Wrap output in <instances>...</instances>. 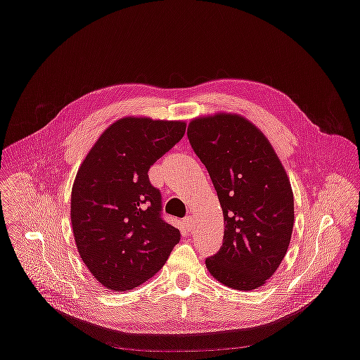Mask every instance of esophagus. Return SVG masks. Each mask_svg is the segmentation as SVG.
Returning a JSON list of instances; mask_svg holds the SVG:
<instances>
[{
    "label": "esophagus",
    "mask_w": 360,
    "mask_h": 360,
    "mask_svg": "<svg viewBox=\"0 0 360 360\" xmlns=\"http://www.w3.org/2000/svg\"><path fill=\"white\" fill-rule=\"evenodd\" d=\"M184 224H185L186 230L191 231V230L193 229V219H192V216H186V217L184 219Z\"/></svg>",
    "instance_id": "obj_1"
}]
</instances>
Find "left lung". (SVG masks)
Here are the masks:
<instances>
[{
	"label": "left lung",
	"instance_id": "obj_1",
	"mask_svg": "<svg viewBox=\"0 0 360 360\" xmlns=\"http://www.w3.org/2000/svg\"><path fill=\"white\" fill-rule=\"evenodd\" d=\"M188 139L206 167L224 217L220 250L206 259L223 285L252 291L281 264L292 234L294 195L267 137L240 114L196 117Z\"/></svg>",
	"mask_w": 360,
	"mask_h": 360
}]
</instances>
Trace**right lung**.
Wrapping results in <instances>:
<instances>
[{"mask_svg":"<svg viewBox=\"0 0 360 360\" xmlns=\"http://www.w3.org/2000/svg\"><path fill=\"white\" fill-rule=\"evenodd\" d=\"M185 130L179 120L123 117L83 160L72 186L70 220L80 259L103 287L141 285L179 243V230L161 217V193L148 169Z\"/></svg>","mask_w":360,"mask_h":360,"instance_id":"obj_1","label":"right lung"}]
</instances>
